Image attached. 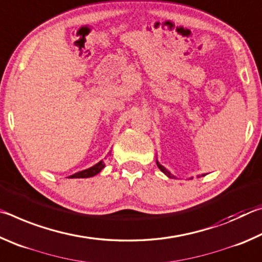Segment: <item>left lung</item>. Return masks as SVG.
<instances>
[{
    "instance_id": "8db88e82",
    "label": "left lung",
    "mask_w": 262,
    "mask_h": 262,
    "mask_svg": "<svg viewBox=\"0 0 262 262\" xmlns=\"http://www.w3.org/2000/svg\"><path fill=\"white\" fill-rule=\"evenodd\" d=\"M157 166L159 167V170H161L162 172H164V173H165V174L168 177V178H174V176H172V174L170 173V172H168V171L166 170V168L164 167L163 165H161V164H159L158 162H157ZM203 176H205V174H203Z\"/></svg>"
}]
</instances>
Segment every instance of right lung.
<instances>
[{"label": "right lung", "instance_id": "right-lung-1", "mask_svg": "<svg viewBox=\"0 0 262 262\" xmlns=\"http://www.w3.org/2000/svg\"><path fill=\"white\" fill-rule=\"evenodd\" d=\"M104 166H105L104 161H100L92 167L86 168V170H83L81 172H77V173L70 176L69 178H90V177H94L97 173H99V172L104 168Z\"/></svg>", "mask_w": 262, "mask_h": 262}]
</instances>
